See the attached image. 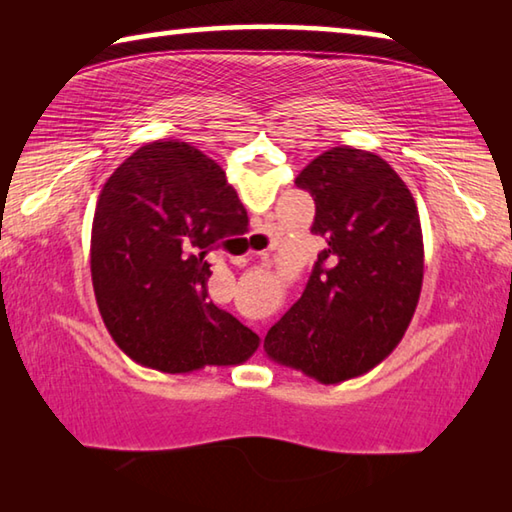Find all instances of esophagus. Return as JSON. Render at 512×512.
Returning a JSON list of instances; mask_svg holds the SVG:
<instances>
[{
  "mask_svg": "<svg viewBox=\"0 0 512 512\" xmlns=\"http://www.w3.org/2000/svg\"><path fill=\"white\" fill-rule=\"evenodd\" d=\"M250 253H255V250H250ZM250 253H248V255H250ZM255 255H259V253H255Z\"/></svg>",
  "mask_w": 512,
  "mask_h": 512,
  "instance_id": "obj_1",
  "label": "esophagus"
}]
</instances>
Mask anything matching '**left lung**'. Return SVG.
I'll return each mask as SVG.
<instances>
[{"label": "left lung", "mask_w": 512, "mask_h": 512, "mask_svg": "<svg viewBox=\"0 0 512 512\" xmlns=\"http://www.w3.org/2000/svg\"><path fill=\"white\" fill-rule=\"evenodd\" d=\"M296 185L314 198L311 232L325 250L264 350L320 384H339L384 361L411 323L424 273L420 214L391 164L352 146L320 153Z\"/></svg>", "instance_id": "8db88e82"}]
</instances>
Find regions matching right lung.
Wrapping results in <instances>:
<instances>
[{"instance_id":"add662e5","label":"right lung","mask_w":512,"mask_h":512,"mask_svg":"<svg viewBox=\"0 0 512 512\" xmlns=\"http://www.w3.org/2000/svg\"><path fill=\"white\" fill-rule=\"evenodd\" d=\"M246 210L225 171L178 140L140 146L103 185L92 221L94 298L115 343L162 372L239 366L259 336L207 298L210 262Z\"/></svg>"}]
</instances>
